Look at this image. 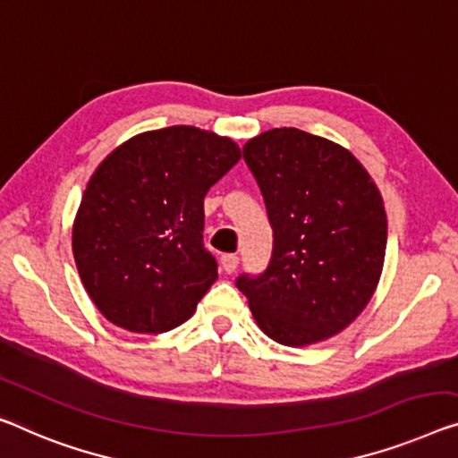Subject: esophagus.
<instances>
[{"label": "esophagus", "mask_w": 458, "mask_h": 458, "mask_svg": "<svg viewBox=\"0 0 458 458\" xmlns=\"http://www.w3.org/2000/svg\"><path fill=\"white\" fill-rule=\"evenodd\" d=\"M221 264H223V270L231 274V272H235L237 264H239V258L235 256V253H227V256L221 258Z\"/></svg>", "instance_id": "34e87169"}]
</instances>
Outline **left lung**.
Instances as JSON below:
<instances>
[{
    "label": "left lung",
    "mask_w": 458,
    "mask_h": 458,
    "mask_svg": "<svg viewBox=\"0 0 458 458\" xmlns=\"http://www.w3.org/2000/svg\"><path fill=\"white\" fill-rule=\"evenodd\" d=\"M243 159L274 231L266 272L237 278L253 319L293 348L340 334L381 280L386 215L375 180L342 145L291 126L250 139Z\"/></svg>",
    "instance_id": "left-lung-1"
}]
</instances>
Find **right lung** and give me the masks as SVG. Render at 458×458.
Returning <instances> with one entry per match:
<instances>
[{"label": "right lung", "instance_id": "1", "mask_svg": "<svg viewBox=\"0 0 458 458\" xmlns=\"http://www.w3.org/2000/svg\"><path fill=\"white\" fill-rule=\"evenodd\" d=\"M233 139L196 126L147 131L96 167L73 221L89 299L114 326L164 334L192 318L216 280L205 196L237 161Z\"/></svg>", "mask_w": 458, "mask_h": 458}]
</instances>
